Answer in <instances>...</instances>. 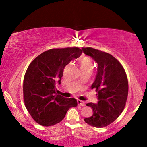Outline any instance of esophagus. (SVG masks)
Here are the masks:
<instances>
[{
  "label": "esophagus",
  "instance_id": "34e87169",
  "mask_svg": "<svg viewBox=\"0 0 147 147\" xmlns=\"http://www.w3.org/2000/svg\"><path fill=\"white\" fill-rule=\"evenodd\" d=\"M78 105H80V106H84L86 105V104H85V102H84V101H82V100H78Z\"/></svg>",
  "mask_w": 147,
  "mask_h": 147
}]
</instances>
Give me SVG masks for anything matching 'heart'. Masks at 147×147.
<instances>
[{"instance_id": "obj_1", "label": "heart", "mask_w": 147, "mask_h": 147, "mask_svg": "<svg viewBox=\"0 0 147 147\" xmlns=\"http://www.w3.org/2000/svg\"><path fill=\"white\" fill-rule=\"evenodd\" d=\"M81 67L85 68H90V69H93V65L91 61L88 58H84L81 61Z\"/></svg>"}]
</instances>
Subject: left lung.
Wrapping results in <instances>:
<instances>
[{
    "label": "left lung",
    "mask_w": 147,
    "mask_h": 147,
    "mask_svg": "<svg viewBox=\"0 0 147 147\" xmlns=\"http://www.w3.org/2000/svg\"><path fill=\"white\" fill-rule=\"evenodd\" d=\"M82 51L98 65L97 74L91 88L98 92V103H88L93 114L84 121L96 128L113 122L123 111L128 97L127 76L120 62L110 54L92 47H82Z\"/></svg>",
    "instance_id": "obj_1"
}]
</instances>
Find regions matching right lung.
Returning <instances> with one entry per match:
<instances>
[{
    "mask_svg": "<svg viewBox=\"0 0 147 147\" xmlns=\"http://www.w3.org/2000/svg\"><path fill=\"white\" fill-rule=\"evenodd\" d=\"M82 53L78 47L52 49L30 63L24 77L23 98L28 112L38 124L50 126L59 123L69 108L77 106L75 98H64L55 92L64 68Z\"/></svg>",
    "mask_w": 147,
    "mask_h": 147,
    "instance_id": "1",
    "label": "right lung"
}]
</instances>
